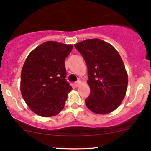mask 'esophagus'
Segmentation results:
<instances>
[{
	"mask_svg": "<svg viewBox=\"0 0 151 151\" xmlns=\"http://www.w3.org/2000/svg\"><path fill=\"white\" fill-rule=\"evenodd\" d=\"M81 84V81H77V82H76L75 83H74V86H75L76 87H78L79 85Z\"/></svg>",
	"mask_w": 151,
	"mask_h": 151,
	"instance_id": "esophagus-1",
	"label": "esophagus"
}]
</instances>
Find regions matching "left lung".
Wrapping results in <instances>:
<instances>
[{"label": "left lung", "mask_w": 151, "mask_h": 151, "mask_svg": "<svg viewBox=\"0 0 151 151\" xmlns=\"http://www.w3.org/2000/svg\"><path fill=\"white\" fill-rule=\"evenodd\" d=\"M74 46L88 69L90 94L85 100L86 106L94 113H110L126 94L128 78L122 58L114 46L99 39L84 40Z\"/></svg>", "instance_id": "1"}]
</instances>
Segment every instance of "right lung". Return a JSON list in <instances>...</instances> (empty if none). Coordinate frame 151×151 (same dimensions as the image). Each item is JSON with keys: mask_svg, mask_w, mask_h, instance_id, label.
Returning a JSON list of instances; mask_svg holds the SVG:
<instances>
[{"mask_svg": "<svg viewBox=\"0 0 151 151\" xmlns=\"http://www.w3.org/2000/svg\"><path fill=\"white\" fill-rule=\"evenodd\" d=\"M72 48V44L46 41L26 58L21 74V92L36 115L52 117L64 109L72 89L65 79L64 61Z\"/></svg>", "mask_w": 151, "mask_h": 151, "instance_id": "1", "label": "right lung"}]
</instances>
